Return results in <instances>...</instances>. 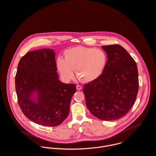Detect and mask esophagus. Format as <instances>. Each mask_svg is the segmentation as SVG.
I'll return each mask as SVG.
<instances>
[{
	"label": "esophagus",
	"mask_w": 156,
	"mask_h": 156,
	"mask_svg": "<svg viewBox=\"0 0 156 156\" xmlns=\"http://www.w3.org/2000/svg\"><path fill=\"white\" fill-rule=\"evenodd\" d=\"M76 88H77V90H81V89H82V87H81V86H80V85H77V86H76Z\"/></svg>",
	"instance_id": "34e87169"
}]
</instances>
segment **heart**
I'll return each mask as SVG.
<instances>
[{
	"mask_svg": "<svg viewBox=\"0 0 156 156\" xmlns=\"http://www.w3.org/2000/svg\"><path fill=\"white\" fill-rule=\"evenodd\" d=\"M108 63V55L102 49L77 46L66 50L64 59L58 58L57 68L61 76L69 80L75 70L77 79L83 82H91L98 79Z\"/></svg>",
	"mask_w": 156,
	"mask_h": 156,
	"instance_id": "obj_1",
	"label": "heart"
}]
</instances>
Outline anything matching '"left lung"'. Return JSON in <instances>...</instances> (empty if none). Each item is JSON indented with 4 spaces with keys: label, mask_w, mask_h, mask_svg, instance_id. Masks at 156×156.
I'll list each match as a JSON object with an SVG mask.
<instances>
[{
    "label": "left lung",
    "mask_w": 156,
    "mask_h": 156,
    "mask_svg": "<svg viewBox=\"0 0 156 156\" xmlns=\"http://www.w3.org/2000/svg\"><path fill=\"white\" fill-rule=\"evenodd\" d=\"M108 63L101 76L84 85L86 105L97 118L113 121L125 116L136 99L139 80L136 63L118 44L101 46Z\"/></svg>",
    "instance_id": "obj_1"
}]
</instances>
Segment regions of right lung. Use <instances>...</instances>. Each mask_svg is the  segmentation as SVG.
<instances>
[{
	"label": "right lung",
	"instance_id": "add662e5",
	"mask_svg": "<svg viewBox=\"0 0 156 156\" xmlns=\"http://www.w3.org/2000/svg\"><path fill=\"white\" fill-rule=\"evenodd\" d=\"M56 71L52 48L29 51L18 64L15 80L18 103L24 115L36 124L57 126L69 114L76 87L61 82Z\"/></svg>",
	"mask_w": 156,
	"mask_h": 156
}]
</instances>
